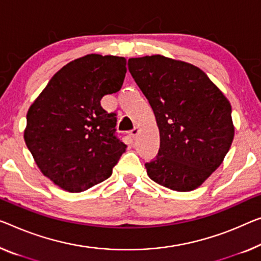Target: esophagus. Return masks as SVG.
Wrapping results in <instances>:
<instances>
[{"label": "esophagus", "mask_w": 261, "mask_h": 261, "mask_svg": "<svg viewBox=\"0 0 261 261\" xmlns=\"http://www.w3.org/2000/svg\"><path fill=\"white\" fill-rule=\"evenodd\" d=\"M130 134H131V137L132 138H136L138 136V134H139V129H138V127H135V129L131 130Z\"/></svg>", "instance_id": "34e87169"}]
</instances>
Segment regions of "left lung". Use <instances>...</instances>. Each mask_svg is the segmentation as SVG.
<instances>
[{
    "mask_svg": "<svg viewBox=\"0 0 261 261\" xmlns=\"http://www.w3.org/2000/svg\"><path fill=\"white\" fill-rule=\"evenodd\" d=\"M129 71L149 100L161 147L147 176L189 192L219 168L234 138L231 104L207 75L188 62L162 55L129 58Z\"/></svg>",
    "mask_w": 261,
    "mask_h": 261,
    "instance_id": "obj_1",
    "label": "left lung"
}]
</instances>
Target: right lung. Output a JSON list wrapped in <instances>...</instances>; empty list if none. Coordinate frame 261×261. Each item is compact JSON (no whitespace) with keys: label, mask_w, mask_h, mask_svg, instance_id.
Listing matches in <instances>:
<instances>
[{"label":"right lung","mask_w":261,"mask_h":261,"mask_svg":"<svg viewBox=\"0 0 261 261\" xmlns=\"http://www.w3.org/2000/svg\"><path fill=\"white\" fill-rule=\"evenodd\" d=\"M125 73L124 57L89 54L58 70L30 106L24 142L41 172L64 191L108 179L125 151L114 135L115 114L100 107Z\"/></svg>","instance_id":"right-lung-1"}]
</instances>
